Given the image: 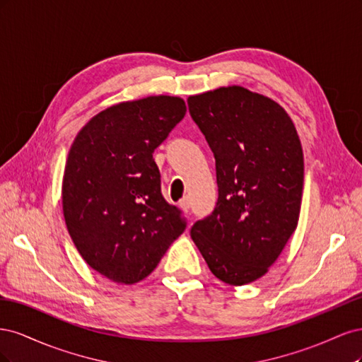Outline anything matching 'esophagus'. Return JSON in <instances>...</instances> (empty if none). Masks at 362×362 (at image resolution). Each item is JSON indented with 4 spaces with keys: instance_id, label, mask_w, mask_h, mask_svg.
<instances>
[{
    "instance_id": "esophagus-1",
    "label": "esophagus",
    "mask_w": 362,
    "mask_h": 362,
    "mask_svg": "<svg viewBox=\"0 0 362 362\" xmlns=\"http://www.w3.org/2000/svg\"><path fill=\"white\" fill-rule=\"evenodd\" d=\"M180 208H181L182 211H185V213L190 210V201H189V198H184V199L180 201Z\"/></svg>"
}]
</instances>
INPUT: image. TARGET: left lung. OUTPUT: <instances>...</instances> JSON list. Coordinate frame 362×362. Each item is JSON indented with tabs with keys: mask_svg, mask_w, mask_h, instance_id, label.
<instances>
[{
	"mask_svg": "<svg viewBox=\"0 0 362 362\" xmlns=\"http://www.w3.org/2000/svg\"><path fill=\"white\" fill-rule=\"evenodd\" d=\"M216 158L218 199L192 228L213 275L229 286L264 276L298 228L303 151L291 117L242 86L189 96Z\"/></svg>",
	"mask_w": 362,
	"mask_h": 362,
	"instance_id": "1",
	"label": "left lung"
}]
</instances>
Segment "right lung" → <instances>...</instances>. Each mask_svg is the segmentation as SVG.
Here are the masks:
<instances>
[{
  "label": "right lung",
  "instance_id": "add662e5",
  "mask_svg": "<svg viewBox=\"0 0 362 362\" xmlns=\"http://www.w3.org/2000/svg\"><path fill=\"white\" fill-rule=\"evenodd\" d=\"M185 112L180 96L124 101L74 139L62 182L64 222L83 259L107 279H145L184 233L180 210L161 196L152 152Z\"/></svg>",
  "mask_w": 362,
  "mask_h": 362
}]
</instances>
